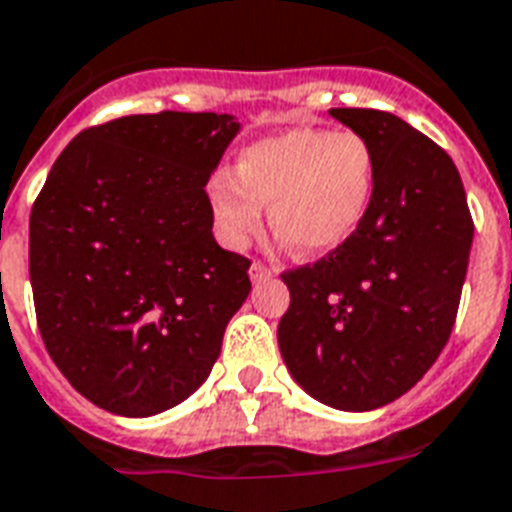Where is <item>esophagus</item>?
<instances>
[{"mask_svg": "<svg viewBox=\"0 0 512 512\" xmlns=\"http://www.w3.org/2000/svg\"><path fill=\"white\" fill-rule=\"evenodd\" d=\"M270 276H273V270L265 263H260V260H255V263L249 265V278H252V281H265V278Z\"/></svg>", "mask_w": 512, "mask_h": 512, "instance_id": "obj_1", "label": "esophagus"}]
</instances>
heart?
Here are the masks:
<instances>
[{"label":"heart","mask_w":512,"mask_h":512,"mask_svg":"<svg viewBox=\"0 0 512 512\" xmlns=\"http://www.w3.org/2000/svg\"><path fill=\"white\" fill-rule=\"evenodd\" d=\"M376 176V149L365 136L289 128L244 149L236 173L218 170L207 197L215 231L228 247H247L263 223V202H270L273 228L299 252L321 255L360 228Z\"/></svg>","instance_id":"heart-1"}]
</instances>
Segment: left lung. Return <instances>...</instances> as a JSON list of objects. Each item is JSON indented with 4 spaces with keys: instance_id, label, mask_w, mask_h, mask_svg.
Returning a JSON list of instances; mask_svg holds the SVG:
<instances>
[{
    "instance_id": "obj_1",
    "label": "left lung",
    "mask_w": 512,
    "mask_h": 512,
    "mask_svg": "<svg viewBox=\"0 0 512 512\" xmlns=\"http://www.w3.org/2000/svg\"><path fill=\"white\" fill-rule=\"evenodd\" d=\"M376 149L378 176L355 234L284 270L292 302L278 347L302 389L336 410H376L413 389L450 339L473 242L452 157L392 112L334 107Z\"/></svg>"
}]
</instances>
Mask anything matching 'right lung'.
I'll list each match as a JSON object with an SVG mask.
<instances>
[{
    "label": "right lung",
    "mask_w": 512,
    "mask_h": 512,
    "mask_svg": "<svg viewBox=\"0 0 512 512\" xmlns=\"http://www.w3.org/2000/svg\"><path fill=\"white\" fill-rule=\"evenodd\" d=\"M234 115L155 112L91 126L62 149L31 210L36 323L70 386L144 418L197 392L249 289L218 247L205 184Z\"/></svg>",
    "instance_id": "1"
}]
</instances>
